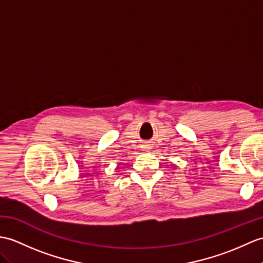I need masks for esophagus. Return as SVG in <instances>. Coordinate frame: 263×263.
Segmentation results:
<instances>
[{
    "label": "esophagus",
    "mask_w": 263,
    "mask_h": 263,
    "mask_svg": "<svg viewBox=\"0 0 263 263\" xmlns=\"http://www.w3.org/2000/svg\"><path fill=\"white\" fill-rule=\"evenodd\" d=\"M143 149H145V150H148V149H151V145L150 144H143Z\"/></svg>",
    "instance_id": "esophagus-1"
}]
</instances>
